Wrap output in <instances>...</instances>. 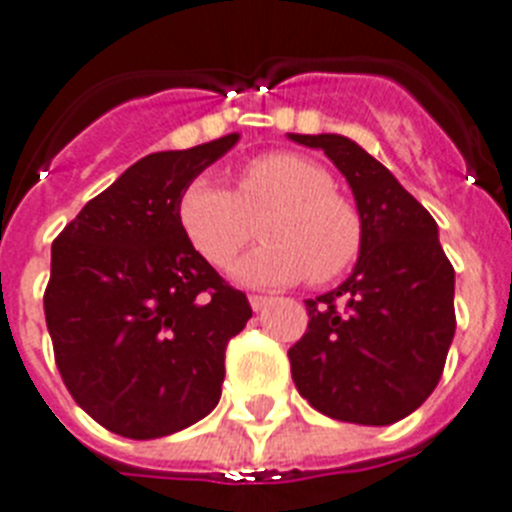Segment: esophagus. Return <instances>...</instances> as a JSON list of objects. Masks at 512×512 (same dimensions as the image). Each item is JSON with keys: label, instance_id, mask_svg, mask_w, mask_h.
I'll return each mask as SVG.
<instances>
[{"label": "esophagus", "instance_id": "obj_1", "mask_svg": "<svg viewBox=\"0 0 512 512\" xmlns=\"http://www.w3.org/2000/svg\"><path fill=\"white\" fill-rule=\"evenodd\" d=\"M249 304H252V309H255V312H263V309L270 304V296L252 294V296H249Z\"/></svg>", "mask_w": 512, "mask_h": 512}]
</instances>
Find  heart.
Masks as SVG:
<instances>
[{
  "mask_svg": "<svg viewBox=\"0 0 512 512\" xmlns=\"http://www.w3.org/2000/svg\"><path fill=\"white\" fill-rule=\"evenodd\" d=\"M176 218L192 247L226 268L255 236L263 247L234 265L244 286H289L309 273L312 283L343 276L362 252V218L333 190L320 163L296 153H265L239 171L229 192L200 176L184 187Z\"/></svg>",
  "mask_w": 512,
  "mask_h": 512,
  "instance_id": "1",
  "label": "heart"
}]
</instances>
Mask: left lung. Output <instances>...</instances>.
<instances>
[{
  "label": "left lung",
  "mask_w": 512,
  "mask_h": 512,
  "mask_svg": "<svg viewBox=\"0 0 512 512\" xmlns=\"http://www.w3.org/2000/svg\"><path fill=\"white\" fill-rule=\"evenodd\" d=\"M289 137L336 163L364 229L351 276L304 302L309 325L289 349L291 377L320 414L385 427L440 382L455 333V270L435 218L362 145L343 135Z\"/></svg>",
  "instance_id": "left-lung-1"
}]
</instances>
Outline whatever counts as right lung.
<instances>
[{"label": "right lung", "mask_w": 512, "mask_h": 512, "mask_svg": "<svg viewBox=\"0 0 512 512\" xmlns=\"http://www.w3.org/2000/svg\"><path fill=\"white\" fill-rule=\"evenodd\" d=\"M236 140L140 158L51 244L44 312L59 375L114 435H174L218 406L226 346L252 307L192 247L176 205Z\"/></svg>", "instance_id": "add662e5"}]
</instances>
